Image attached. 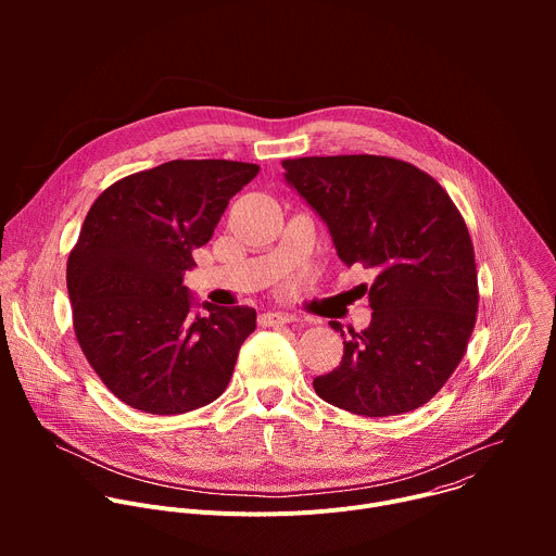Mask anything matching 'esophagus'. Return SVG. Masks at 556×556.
Segmentation results:
<instances>
[{
    "label": "esophagus",
    "mask_w": 556,
    "mask_h": 556,
    "mask_svg": "<svg viewBox=\"0 0 556 556\" xmlns=\"http://www.w3.org/2000/svg\"><path fill=\"white\" fill-rule=\"evenodd\" d=\"M290 321H294V319H292L290 314H286V312H264V314H260V326H264V328L286 326Z\"/></svg>",
    "instance_id": "1"
}]
</instances>
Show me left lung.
<instances>
[{"label":"left lung","instance_id":"obj_1","mask_svg":"<svg viewBox=\"0 0 556 556\" xmlns=\"http://www.w3.org/2000/svg\"><path fill=\"white\" fill-rule=\"evenodd\" d=\"M286 180L328 224L339 257L378 273L371 324L350 330L337 369L314 378L326 403L367 418L414 412L444 387L478 321L480 288L466 222L422 169L389 155H309ZM341 337L343 326L330 324Z\"/></svg>","mask_w":556,"mask_h":556}]
</instances>
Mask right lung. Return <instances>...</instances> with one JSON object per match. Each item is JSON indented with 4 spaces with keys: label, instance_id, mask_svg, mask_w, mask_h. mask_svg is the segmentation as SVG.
Wrapping results in <instances>:
<instances>
[{
    "label": "right lung",
    "instance_id": "obj_1",
    "mask_svg": "<svg viewBox=\"0 0 556 556\" xmlns=\"http://www.w3.org/2000/svg\"><path fill=\"white\" fill-rule=\"evenodd\" d=\"M257 172L235 161H172L116 180L90 206L67 257L72 324L88 363L127 407L178 416L224 393L257 312L204 303L208 314L193 316L182 277Z\"/></svg>",
    "mask_w": 556,
    "mask_h": 556
}]
</instances>
